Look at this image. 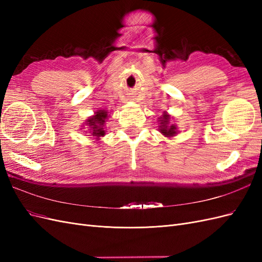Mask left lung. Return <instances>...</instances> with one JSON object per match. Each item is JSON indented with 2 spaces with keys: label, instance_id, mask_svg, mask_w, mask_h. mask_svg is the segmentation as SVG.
<instances>
[{
  "label": "left lung",
  "instance_id": "left-lung-1",
  "mask_svg": "<svg viewBox=\"0 0 262 262\" xmlns=\"http://www.w3.org/2000/svg\"><path fill=\"white\" fill-rule=\"evenodd\" d=\"M171 116L167 113H164L160 118H158V131H160L165 138H173L178 134L177 125L170 122Z\"/></svg>",
  "mask_w": 262,
  "mask_h": 262
}]
</instances>
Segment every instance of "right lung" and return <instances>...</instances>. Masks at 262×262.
<instances>
[{"mask_svg": "<svg viewBox=\"0 0 262 262\" xmlns=\"http://www.w3.org/2000/svg\"><path fill=\"white\" fill-rule=\"evenodd\" d=\"M109 113L105 109H99L97 112H95L93 116L89 117L85 120V123H83L82 130L85 129L84 125L87 126V129L84 131L85 133H90L87 136H92L95 138L96 141H99L100 138H102L106 134V121L108 119Z\"/></svg>", "mask_w": 262, "mask_h": 262, "instance_id": "right-lung-1", "label": "right lung"}]
</instances>
